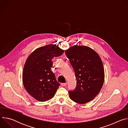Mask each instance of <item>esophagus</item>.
Listing matches in <instances>:
<instances>
[{
  "label": "esophagus",
  "mask_w": 128,
  "mask_h": 128,
  "mask_svg": "<svg viewBox=\"0 0 128 128\" xmlns=\"http://www.w3.org/2000/svg\"><path fill=\"white\" fill-rule=\"evenodd\" d=\"M67 84V82H66V83H62L61 84V85L62 86H66Z\"/></svg>",
  "instance_id": "obj_1"
}]
</instances>
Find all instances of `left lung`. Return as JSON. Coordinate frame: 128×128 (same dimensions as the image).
Listing matches in <instances>:
<instances>
[{
    "label": "left lung",
    "instance_id": "obj_1",
    "mask_svg": "<svg viewBox=\"0 0 128 128\" xmlns=\"http://www.w3.org/2000/svg\"><path fill=\"white\" fill-rule=\"evenodd\" d=\"M65 54L77 80L75 90L69 91L70 99L78 104L92 101L99 93L104 82V69L99 55L92 48L78 45L70 47Z\"/></svg>",
    "mask_w": 128,
    "mask_h": 128
}]
</instances>
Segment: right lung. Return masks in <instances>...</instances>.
<instances>
[{"label": "right lung", "instance_id": "1", "mask_svg": "<svg viewBox=\"0 0 128 128\" xmlns=\"http://www.w3.org/2000/svg\"><path fill=\"white\" fill-rule=\"evenodd\" d=\"M64 52L56 44H50L36 48L26 59L22 81L27 92L36 100L44 102L55 94L60 84L50 69L52 60Z\"/></svg>", "mask_w": 128, "mask_h": 128}]
</instances>
